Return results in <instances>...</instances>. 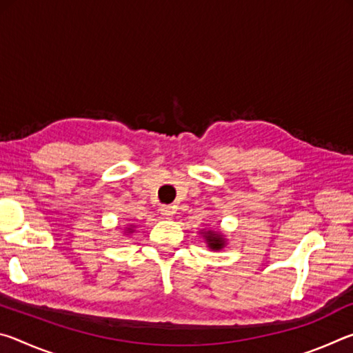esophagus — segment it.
I'll return each instance as SVG.
<instances>
[{
    "instance_id": "1",
    "label": "esophagus",
    "mask_w": 353,
    "mask_h": 353,
    "mask_svg": "<svg viewBox=\"0 0 353 353\" xmlns=\"http://www.w3.org/2000/svg\"><path fill=\"white\" fill-rule=\"evenodd\" d=\"M160 212H162V214H163V218H165V219H171L172 216H174L176 208L172 207V205H165V207L160 208Z\"/></svg>"
}]
</instances>
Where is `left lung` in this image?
<instances>
[{
    "label": "left lung",
    "mask_w": 353,
    "mask_h": 353,
    "mask_svg": "<svg viewBox=\"0 0 353 353\" xmlns=\"http://www.w3.org/2000/svg\"><path fill=\"white\" fill-rule=\"evenodd\" d=\"M199 234L204 238L207 248L210 250H223L227 244L225 235L221 230L213 229H202Z\"/></svg>",
    "instance_id": "1"
}]
</instances>
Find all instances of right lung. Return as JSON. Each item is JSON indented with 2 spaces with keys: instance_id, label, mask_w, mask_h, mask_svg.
Masks as SVG:
<instances>
[{
  "instance_id": "obj_1",
  "label": "right lung",
  "mask_w": 353,
  "mask_h": 353,
  "mask_svg": "<svg viewBox=\"0 0 353 353\" xmlns=\"http://www.w3.org/2000/svg\"><path fill=\"white\" fill-rule=\"evenodd\" d=\"M135 229H137V227L134 225V224H129L128 227H124V234H134V232H135Z\"/></svg>"
}]
</instances>
